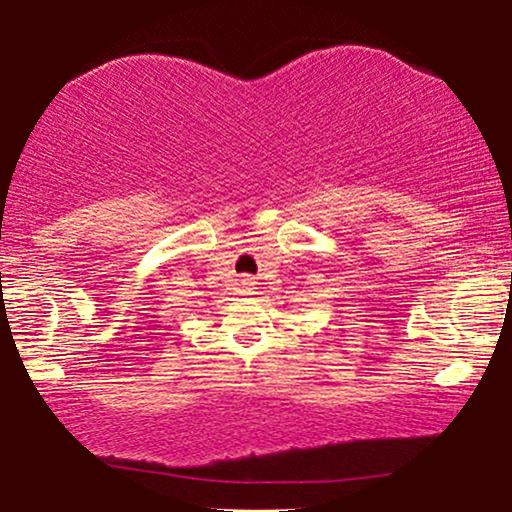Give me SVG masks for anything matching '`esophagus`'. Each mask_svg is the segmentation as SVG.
Returning <instances> with one entry per match:
<instances>
[{
	"label": "esophagus",
	"instance_id": "1",
	"mask_svg": "<svg viewBox=\"0 0 512 512\" xmlns=\"http://www.w3.org/2000/svg\"><path fill=\"white\" fill-rule=\"evenodd\" d=\"M256 285V282H251V280H242V292L244 294H254V287Z\"/></svg>",
	"mask_w": 512,
	"mask_h": 512
}]
</instances>
